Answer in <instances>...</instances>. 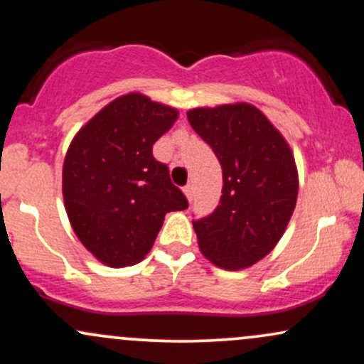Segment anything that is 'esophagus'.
I'll use <instances>...</instances> for the list:
<instances>
[{
  "label": "esophagus",
  "mask_w": 364,
  "mask_h": 364,
  "mask_svg": "<svg viewBox=\"0 0 364 364\" xmlns=\"http://www.w3.org/2000/svg\"><path fill=\"white\" fill-rule=\"evenodd\" d=\"M183 191H185L186 198L190 200V202H191V198H193V186H191V185H186L185 188H183Z\"/></svg>",
  "instance_id": "34e87169"
}]
</instances>
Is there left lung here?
Here are the masks:
<instances>
[{
  "mask_svg": "<svg viewBox=\"0 0 364 364\" xmlns=\"http://www.w3.org/2000/svg\"><path fill=\"white\" fill-rule=\"evenodd\" d=\"M191 128L223 168V195L210 215L193 220L202 253L220 269L262 260L281 240L298 198L294 157L274 124L252 104L188 111Z\"/></svg>",
  "mask_w": 364,
  "mask_h": 364,
  "instance_id": "8db88e82",
  "label": "left lung"
}]
</instances>
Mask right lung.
Listing matches in <instances>:
<instances>
[{
    "label": "right lung",
    "instance_id": "right-lung-1",
    "mask_svg": "<svg viewBox=\"0 0 364 364\" xmlns=\"http://www.w3.org/2000/svg\"><path fill=\"white\" fill-rule=\"evenodd\" d=\"M178 111L141 94L107 104L77 133L63 164V198L75 235L109 267L140 262L168 212L188 200L156 161L154 144Z\"/></svg>",
    "mask_w": 364,
    "mask_h": 364
}]
</instances>
